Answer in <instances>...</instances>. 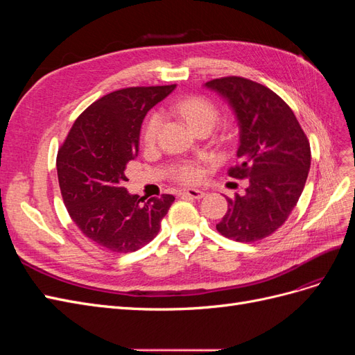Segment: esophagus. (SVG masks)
I'll return each mask as SVG.
<instances>
[{
	"instance_id": "obj_1",
	"label": "esophagus",
	"mask_w": 355,
	"mask_h": 355,
	"mask_svg": "<svg viewBox=\"0 0 355 355\" xmlns=\"http://www.w3.org/2000/svg\"><path fill=\"white\" fill-rule=\"evenodd\" d=\"M179 196H187V197H191V198L200 200V198H202V197H204V191H200V189H194V188L180 189V191H179Z\"/></svg>"
}]
</instances>
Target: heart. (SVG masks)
Here are the masks:
<instances>
[{"instance_id":"heart-1","label":"heart","mask_w":355,"mask_h":355,"mask_svg":"<svg viewBox=\"0 0 355 355\" xmlns=\"http://www.w3.org/2000/svg\"><path fill=\"white\" fill-rule=\"evenodd\" d=\"M168 111L185 118L196 132L202 127H213L219 116L214 103L207 98H202V96H189V98L182 99L173 106H170ZM161 125H163V115L161 114L155 112L148 118L144 128V141L146 145H154L157 142ZM173 175L184 184H197L202 178L204 170L200 164L184 163L176 166Z\"/></svg>"}]
</instances>
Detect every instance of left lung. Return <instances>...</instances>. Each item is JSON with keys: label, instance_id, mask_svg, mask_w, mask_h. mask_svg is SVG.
Segmentation results:
<instances>
[{"label": "left lung", "instance_id": "obj_1", "mask_svg": "<svg viewBox=\"0 0 355 355\" xmlns=\"http://www.w3.org/2000/svg\"><path fill=\"white\" fill-rule=\"evenodd\" d=\"M237 116L239 164L228 170L249 179L244 196L227 198L228 210L216 230L223 237L253 243L275 232L302 194L311 167V148L290 106L265 85L243 77L206 83Z\"/></svg>", "mask_w": 355, "mask_h": 355}]
</instances>
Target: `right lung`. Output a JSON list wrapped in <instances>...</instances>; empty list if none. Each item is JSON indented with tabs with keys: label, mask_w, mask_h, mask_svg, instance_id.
<instances>
[{
	"label": "right lung",
	"mask_w": 355,
	"mask_h": 355,
	"mask_svg": "<svg viewBox=\"0 0 355 355\" xmlns=\"http://www.w3.org/2000/svg\"><path fill=\"white\" fill-rule=\"evenodd\" d=\"M175 87H128L103 96L75 120L59 148L63 202L78 230L103 250L136 252L153 241L175 201L170 194L139 198L124 187L145 115Z\"/></svg>",
	"instance_id": "1"
}]
</instances>
